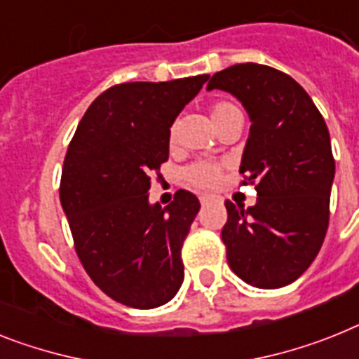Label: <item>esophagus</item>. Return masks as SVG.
I'll use <instances>...</instances> for the list:
<instances>
[{
	"label": "esophagus",
	"mask_w": 359,
	"mask_h": 359,
	"mask_svg": "<svg viewBox=\"0 0 359 359\" xmlns=\"http://www.w3.org/2000/svg\"><path fill=\"white\" fill-rule=\"evenodd\" d=\"M198 198H201V204H203V206H204V204H210L213 201L212 195H201Z\"/></svg>",
	"instance_id": "1"
}]
</instances>
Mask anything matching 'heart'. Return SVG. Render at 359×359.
<instances>
[{
    "mask_svg": "<svg viewBox=\"0 0 359 359\" xmlns=\"http://www.w3.org/2000/svg\"><path fill=\"white\" fill-rule=\"evenodd\" d=\"M233 113H239V109L230 102H217L210 109V116H212L213 123ZM219 177H221V165L213 164V162H197V164L189 165L186 170V180L189 184L198 186V188H212V186L217 184Z\"/></svg>",
    "mask_w": 359,
    "mask_h": 359,
    "instance_id": "b5f03b06",
    "label": "heart"
}]
</instances>
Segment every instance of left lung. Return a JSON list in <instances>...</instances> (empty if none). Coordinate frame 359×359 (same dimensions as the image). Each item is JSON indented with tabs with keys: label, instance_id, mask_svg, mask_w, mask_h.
I'll list each match as a JSON object with an SVG mask.
<instances>
[{
	"label": "left lung",
	"instance_id": "obj_1",
	"mask_svg": "<svg viewBox=\"0 0 359 359\" xmlns=\"http://www.w3.org/2000/svg\"><path fill=\"white\" fill-rule=\"evenodd\" d=\"M206 89L236 96L252 122L239 171L255 182L257 203L248 210L224 203L228 264L252 287L290 285L312 264L328 228L336 164L327 123L294 78L268 65H231Z\"/></svg>",
	"mask_w": 359,
	"mask_h": 359
}]
</instances>
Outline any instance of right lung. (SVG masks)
Listing matches in <instances>:
<instances>
[{
	"instance_id": "right-lung-1",
	"label": "right lung",
	"mask_w": 359,
	"mask_h": 359,
	"mask_svg": "<svg viewBox=\"0 0 359 359\" xmlns=\"http://www.w3.org/2000/svg\"><path fill=\"white\" fill-rule=\"evenodd\" d=\"M208 78L113 86L89 105L69 144L60 203L74 248L96 287L122 305L161 306L184 281L180 248L201 203L179 189L162 208L147 191L170 156L175 118Z\"/></svg>"
}]
</instances>
